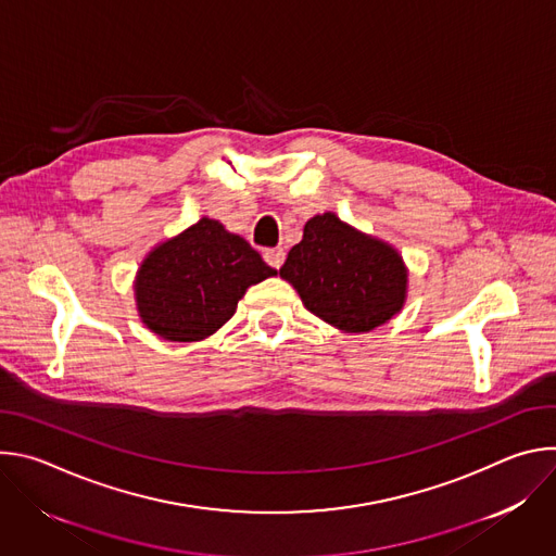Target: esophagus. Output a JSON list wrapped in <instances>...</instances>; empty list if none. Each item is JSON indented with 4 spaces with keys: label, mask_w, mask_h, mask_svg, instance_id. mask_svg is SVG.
<instances>
[{
    "label": "esophagus",
    "mask_w": 556,
    "mask_h": 556,
    "mask_svg": "<svg viewBox=\"0 0 556 556\" xmlns=\"http://www.w3.org/2000/svg\"><path fill=\"white\" fill-rule=\"evenodd\" d=\"M264 260H266L268 266L281 268V264H283V260H286V253H283V249H266V251H264Z\"/></svg>",
    "instance_id": "obj_1"
}]
</instances>
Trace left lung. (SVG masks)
I'll list each match as a JSON object with an SVG mask.
<instances>
[{"mask_svg":"<svg viewBox=\"0 0 556 556\" xmlns=\"http://www.w3.org/2000/svg\"><path fill=\"white\" fill-rule=\"evenodd\" d=\"M279 275L312 314L348 332H369L389 321L407 290L401 255L334 213L307 219L303 240L290 249Z\"/></svg>","mask_w":556,"mask_h":556,"instance_id":"left-lung-1","label":"left lung"}]
</instances>
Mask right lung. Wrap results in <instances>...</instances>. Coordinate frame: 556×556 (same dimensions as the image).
<instances>
[{"label":"right lung","instance_id":"right-lung-1","mask_svg":"<svg viewBox=\"0 0 556 556\" xmlns=\"http://www.w3.org/2000/svg\"><path fill=\"white\" fill-rule=\"evenodd\" d=\"M273 275L277 270L244 237L202 217L142 262L136 279L138 312L157 337L200 341L230 319L249 286Z\"/></svg>","mask_w":556,"mask_h":556}]
</instances>
